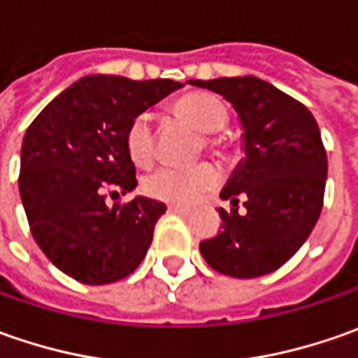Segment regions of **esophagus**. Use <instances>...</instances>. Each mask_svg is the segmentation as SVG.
Listing matches in <instances>:
<instances>
[{
    "label": "esophagus",
    "mask_w": 358,
    "mask_h": 358,
    "mask_svg": "<svg viewBox=\"0 0 358 358\" xmlns=\"http://www.w3.org/2000/svg\"><path fill=\"white\" fill-rule=\"evenodd\" d=\"M169 213H175V215H181V217H187V215L191 213L189 209H183V207H177V205H169V209H167Z\"/></svg>",
    "instance_id": "obj_1"
}]
</instances>
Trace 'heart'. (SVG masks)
Here are the masks:
<instances>
[{
    "mask_svg": "<svg viewBox=\"0 0 358 358\" xmlns=\"http://www.w3.org/2000/svg\"><path fill=\"white\" fill-rule=\"evenodd\" d=\"M173 117L183 125L205 135L201 141L203 147L219 157H227L231 153V143L225 137L215 133L225 129L229 121V111L225 103L209 93H191L177 99L171 107ZM125 147L133 163L149 165L155 157V133L149 115H137L125 131ZM221 177L211 163H199L195 167H159L143 179V193L151 199L189 207L193 203L213 191L219 185Z\"/></svg>",
    "mask_w": 358,
    "mask_h": 358,
    "instance_id": "b5f03b06",
    "label": "heart"
}]
</instances>
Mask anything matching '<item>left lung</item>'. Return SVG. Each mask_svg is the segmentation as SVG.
<instances>
[{
    "instance_id": "obj_1",
    "label": "left lung",
    "mask_w": 358,
    "mask_h": 358,
    "mask_svg": "<svg viewBox=\"0 0 358 358\" xmlns=\"http://www.w3.org/2000/svg\"><path fill=\"white\" fill-rule=\"evenodd\" d=\"M189 83L223 95L245 131V159L221 191L233 207L219 209L223 229L201 241V255L229 277L273 273L301 249L323 209L327 151L319 125L305 105L259 77Z\"/></svg>"
}]
</instances>
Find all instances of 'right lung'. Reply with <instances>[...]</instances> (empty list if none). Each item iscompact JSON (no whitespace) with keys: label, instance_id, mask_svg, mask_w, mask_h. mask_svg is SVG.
<instances>
[{"label":"right lung","instance_id":"add662e5","mask_svg":"<svg viewBox=\"0 0 358 358\" xmlns=\"http://www.w3.org/2000/svg\"><path fill=\"white\" fill-rule=\"evenodd\" d=\"M179 87L171 79L87 76L62 91L25 131L20 195L27 223L39 249L71 279L115 282L143 261L167 207L147 197L109 207L105 193L137 187L125 131Z\"/></svg>","mask_w":358,"mask_h":358}]
</instances>
